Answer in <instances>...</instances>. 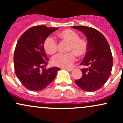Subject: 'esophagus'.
<instances>
[{
    "label": "esophagus",
    "instance_id": "esophagus-1",
    "mask_svg": "<svg viewBox=\"0 0 123 123\" xmlns=\"http://www.w3.org/2000/svg\"><path fill=\"white\" fill-rule=\"evenodd\" d=\"M66 70H67L68 71H73V68H65Z\"/></svg>",
    "mask_w": 123,
    "mask_h": 123
}]
</instances>
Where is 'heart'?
<instances>
[{
    "label": "heart",
    "mask_w": 123,
    "mask_h": 123,
    "mask_svg": "<svg viewBox=\"0 0 123 123\" xmlns=\"http://www.w3.org/2000/svg\"><path fill=\"white\" fill-rule=\"evenodd\" d=\"M59 36L69 42L68 50L71 51L67 54H58L52 59L55 66L62 68H69L76 60V55L81 57L87 51V43L83 38H79V34L71 29H67L59 33ZM43 48L48 54H53L57 49V42L51 36L45 38Z\"/></svg>",
    "instance_id": "b5f03b06"
}]
</instances>
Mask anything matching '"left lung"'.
I'll list each match as a JSON object with an SVG mask.
<instances>
[{
	"label": "left lung",
	"mask_w": 123,
	"mask_h": 123,
	"mask_svg": "<svg viewBox=\"0 0 123 123\" xmlns=\"http://www.w3.org/2000/svg\"><path fill=\"white\" fill-rule=\"evenodd\" d=\"M85 34L87 40V51L81 65L82 77L75 83L86 92H95L100 89L108 79L112 68L111 49L104 36L97 30L86 26H75Z\"/></svg>",
	"instance_id": "1"
}]
</instances>
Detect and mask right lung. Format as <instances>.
Segmentation results:
<instances>
[{
    "instance_id": "obj_1",
    "label": "right lung",
    "mask_w": 123,
    "mask_h": 123,
    "mask_svg": "<svg viewBox=\"0 0 123 123\" xmlns=\"http://www.w3.org/2000/svg\"><path fill=\"white\" fill-rule=\"evenodd\" d=\"M59 28L37 25L31 27L18 40L14 52L13 62L17 77L31 91H40L50 85L60 68H44L48 58L44 52L45 38ZM43 69L41 70V68Z\"/></svg>"
}]
</instances>
